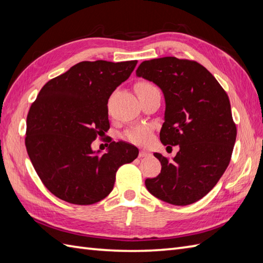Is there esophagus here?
I'll return each mask as SVG.
<instances>
[{
	"mask_svg": "<svg viewBox=\"0 0 263 263\" xmlns=\"http://www.w3.org/2000/svg\"><path fill=\"white\" fill-rule=\"evenodd\" d=\"M149 155V153H147L146 150H140V153H139V157L142 158V157H147Z\"/></svg>",
	"mask_w": 263,
	"mask_h": 263,
	"instance_id": "obj_1",
	"label": "esophagus"
}]
</instances>
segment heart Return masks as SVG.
Here are the masks:
<instances>
[{"label": "heart", "mask_w": 263, "mask_h": 263, "mask_svg": "<svg viewBox=\"0 0 263 263\" xmlns=\"http://www.w3.org/2000/svg\"><path fill=\"white\" fill-rule=\"evenodd\" d=\"M135 89L138 97H140L142 95L152 91L154 89H157V88H156L154 85H152V83L141 81L137 83ZM124 138L132 143L139 144V146H144V144H147L153 139V130L149 125H144V124L137 125L128 128V130L125 132Z\"/></svg>", "instance_id": "1"}]
</instances>
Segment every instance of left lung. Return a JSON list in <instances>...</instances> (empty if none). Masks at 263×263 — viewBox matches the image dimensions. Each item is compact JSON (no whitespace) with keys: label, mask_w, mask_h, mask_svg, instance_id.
I'll return each instance as SVG.
<instances>
[{"label":"left lung","mask_w":263,"mask_h":263,"mask_svg":"<svg viewBox=\"0 0 263 263\" xmlns=\"http://www.w3.org/2000/svg\"><path fill=\"white\" fill-rule=\"evenodd\" d=\"M136 74L164 93L161 143L180 146L172 160L154 154L161 171L147 178L146 187L167 203L191 204L211 191L231 161L236 125L230 99L216 78L194 61L173 57L143 61Z\"/></svg>","instance_id":"1"}]
</instances>
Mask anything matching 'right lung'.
<instances>
[{"label": "right lung", "instance_id": "1", "mask_svg": "<svg viewBox=\"0 0 263 263\" xmlns=\"http://www.w3.org/2000/svg\"><path fill=\"white\" fill-rule=\"evenodd\" d=\"M138 61H83L44 86L27 116L26 148L49 192L73 204H92L111 192L115 174L139 150L110 142L100 155L91 143L109 128L107 103Z\"/></svg>", "mask_w": 263, "mask_h": 263}]
</instances>
